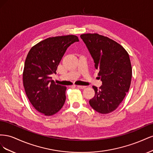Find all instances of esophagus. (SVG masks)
Wrapping results in <instances>:
<instances>
[{
	"instance_id": "esophagus-1",
	"label": "esophagus",
	"mask_w": 153,
	"mask_h": 153,
	"mask_svg": "<svg viewBox=\"0 0 153 153\" xmlns=\"http://www.w3.org/2000/svg\"><path fill=\"white\" fill-rule=\"evenodd\" d=\"M77 87L79 88V89H84V88H85L86 86H84V85H77Z\"/></svg>"
}]
</instances>
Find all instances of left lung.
Listing matches in <instances>:
<instances>
[{
	"instance_id": "1",
	"label": "left lung",
	"mask_w": 153,
	"mask_h": 153,
	"mask_svg": "<svg viewBox=\"0 0 153 153\" xmlns=\"http://www.w3.org/2000/svg\"><path fill=\"white\" fill-rule=\"evenodd\" d=\"M81 39L94 60L102 85L93 86L91 107L100 114H108L121 103L131 84L132 69L129 55L121 45L98 34H84Z\"/></svg>"
}]
</instances>
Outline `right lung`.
Masks as SVG:
<instances>
[{
  "instance_id": "right-lung-1",
  "label": "right lung",
  "mask_w": 153,
  "mask_h": 153,
  "mask_svg": "<svg viewBox=\"0 0 153 153\" xmlns=\"http://www.w3.org/2000/svg\"><path fill=\"white\" fill-rule=\"evenodd\" d=\"M78 41L74 35L52 37L34 45L27 54L23 73L25 93L35 109L45 115L56 114L65 103L66 87L55 84L51 75L56 74L67 48Z\"/></svg>"
}]
</instances>
